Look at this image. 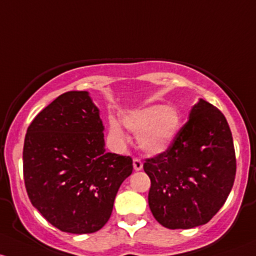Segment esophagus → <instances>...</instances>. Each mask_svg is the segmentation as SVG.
I'll return each instance as SVG.
<instances>
[{"mask_svg": "<svg viewBox=\"0 0 256 256\" xmlns=\"http://www.w3.org/2000/svg\"><path fill=\"white\" fill-rule=\"evenodd\" d=\"M133 168H134V170L136 171H139V170H142V168H143V162H140V160L139 159H133Z\"/></svg>", "mask_w": 256, "mask_h": 256, "instance_id": "esophagus-1", "label": "esophagus"}]
</instances>
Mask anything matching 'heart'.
<instances>
[{"label": "heart", "mask_w": 256, "mask_h": 256, "mask_svg": "<svg viewBox=\"0 0 256 256\" xmlns=\"http://www.w3.org/2000/svg\"><path fill=\"white\" fill-rule=\"evenodd\" d=\"M123 124L136 134L139 149L148 155L164 154L175 144L182 127V117L176 107L149 104L123 116ZM110 136L117 143L124 142V133L116 120H110Z\"/></svg>", "instance_id": "b5f03b06"}]
</instances>
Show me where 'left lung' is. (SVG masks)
Masks as SVG:
<instances>
[{"label":"left lung","instance_id":"8db88e82","mask_svg":"<svg viewBox=\"0 0 256 256\" xmlns=\"http://www.w3.org/2000/svg\"><path fill=\"white\" fill-rule=\"evenodd\" d=\"M150 210L168 229L206 224L224 204L236 178V152L226 117L200 98L175 144L144 162Z\"/></svg>","mask_w":256,"mask_h":256}]
</instances>
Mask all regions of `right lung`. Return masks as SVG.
<instances>
[{
	"label": "right lung",
	"mask_w": 256,
	"mask_h": 256,
	"mask_svg": "<svg viewBox=\"0 0 256 256\" xmlns=\"http://www.w3.org/2000/svg\"><path fill=\"white\" fill-rule=\"evenodd\" d=\"M100 110L88 91L60 94L36 114L23 146L32 204L66 233L100 230L133 171L132 158L107 152Z\"/></svg>",
	"instance_id": "right-lung-1"
}]
</instances>
